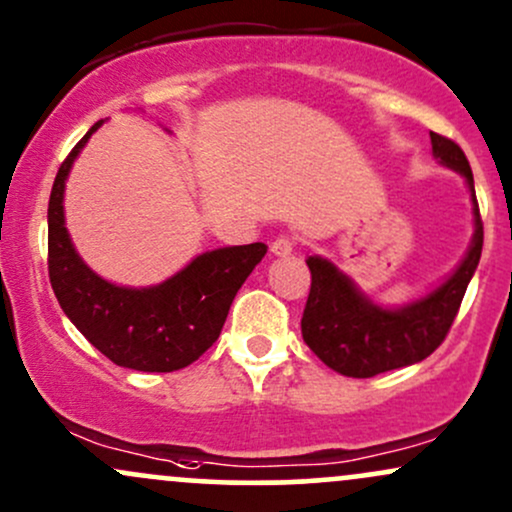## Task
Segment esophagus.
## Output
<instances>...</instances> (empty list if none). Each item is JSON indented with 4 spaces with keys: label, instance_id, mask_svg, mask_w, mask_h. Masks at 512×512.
Instances as JSON below:
<instances>
[{
    "label": "esophagus",
    "instance_id": "1",
    "mask_svg": "<svg viewBox=\"0 0 512 512\" xmlns=\"http://www.w3.org/2000/svg\"><path fill=\"white\" fill-rule=\"evenodd\" d=\"M294 247H296V240L291 238V235H279V238L272 243V252L277 257H286L294 252Z\"/></svg>",
    "mask_w": 512,
    "mask_h": 512
}]
</instances>
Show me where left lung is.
Wrapping results in <instances>:
<instances>
[{"instance_id": "1", "label": "left lung", "mask_w": 512, "mask_h": 512, "mask_svg": "<svg viewBox=\"0 0 512 512\" xmlns=\"http://www.w3.org/2000/svg\"><path fill=\"white\" fill-rule=\"evenodd\" d=\"M432 155L466 179L474 206V238L459 267L423 299L381 308L325 257H308L311 291L301 318L303 342L323 364L352 379L391 372L430 357L447 338L471 277L481 260L484 223L474 192V174L464 150L440 133H430Z\"/></svg>"}]
</instances>
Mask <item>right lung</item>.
Segmentation results:
<instances>
[{"label": "right lung", "mask_w": 512, "mask_h": 512, "mask_svg": "<svg viewBox=\"0 0 512 512\" xmlns=\"http://www.w3.org/2000/svg\"><path fill=\"white\" fill-rule=\"evenodd\" d=\"M101 123L89 128L55 174L48 201L50 286L72 325L111 362L136 372H177L218 340L230 303L267 255V245L218 247L194 257L167 282L143 289L101 279L77 255L63 211L72 162Z\"/></svg>", "instance_id": "obj_1"}]
</instances>
